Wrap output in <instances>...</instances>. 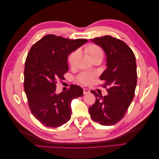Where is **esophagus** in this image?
<instances>
[{
	"mask_svg": "<svg viewBox=\"0 0 159 159\" xmlns=\"http://www.w3.org/2000/svg\"><path fill=\"white\" fill-rule=\"evenodd\" d=\"M90 93V90H89V89H87V88H84V95L88 94V93Z\"/></svg>",
	"mask_w": 159,
	"mask_h": 159,
	"instance_id": "obj_1",
	"label": "esophagus"
}]
</instances>
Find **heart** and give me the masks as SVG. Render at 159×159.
I'll return each mask as SVG.
<instances>
[{"label": "heart", "instance_id": "obj_1", "mask_svg": "<svg viewBox=\"0 0 159 159\" xmlns=\"http://www.w3.org/2000/svg\"><path fill=\"white\" fill-rule=\"evenodd\" d=\"M84 50L88 54L91 60H93L95 59H103V51L102 48L97 44H89L87 46H85ZM78 56L79 52L78 50L72 52L70 54V56H68V61L69 65L71 67L74 66ZM93 78V75L92 74L89 73H82L80 74L78 79L80 83L87 85L91 83Z\"/></svg>", "mask_w": 159, "mask_h": 159}]
</instances>
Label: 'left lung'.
Here are the masks:
<instances>
[{
  "mask_svg": "<svg viewBox=\"0 0 159 159\" xmlns=\"http://www.w3.org/2000/svg\"><path fill=\"white\" fill-rule=\"evenodd\" d=\"M102 47L106 56L105 70L100 76L108 85V94L103 96L95 91V102L89 107L91 117L102 125H112L125 115L134 95L137 80L136 59L132 50L121 40L111 36L91 39Z\"/></svg>",
  "mask_w": 159,
  "mask_h": 159,
  "instance_id": "left-lung-1",
  "label": "left lung"
}]
</instances>
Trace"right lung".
<instances>
[{"instance_id": "add662e5", "label": "right lung", "mask_w": 159, "mask_h": 159, "mask_svg": "<svg viewBox=\"0 0 159 159\" xmlns=\"http://www.w3.org/2000/svg\"><path fill=\"white\" fill-rule=\"evenodd\" d=\"M87 42L48 34L28 52L24 72L25 91L32 113L48 127H58L68 122L71 101L83 95V89L76 85L59 94L56 89L57 81L64 80L68 70V55Z\"/></svg>"}]
</instances>
